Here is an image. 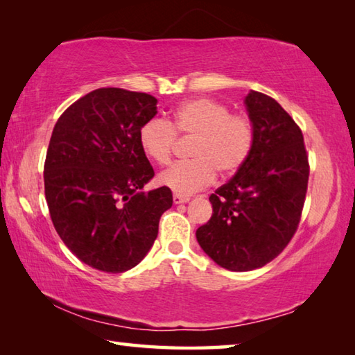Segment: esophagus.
Here are the masks:
<instances>
[{
    "label": "esophagus",
    "mask_w": 355,
    "mask_h": 355,
    "mask_svg": "<svg viewBox=\"0 0 355 355\" xmlns=\"http://www.w3.org/2000/svg\"><path fill=\"white\" fill-rule=\"evenodd\" d=\"M189 200L188 196H182V194H173V203L175 205H180V203H186Z\"/></svg>",
    "instance_id": "obj_1"
}]
</instances>
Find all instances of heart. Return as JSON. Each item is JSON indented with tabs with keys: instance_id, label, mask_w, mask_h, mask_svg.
Here are the masks:
<instances>
[{
	"instance_id": "b5f03b06",
	"label": "heart",
	"mask_w": 355,
	"mask_h": 355,
	"mask_svg": "<svg viewBox=\"0 0 355 355\" xmlns=\"http://www.w3.org/2000/svg\"><path fill=\"white\" fill-rule=\"evenodd\" d=\"M177 135L194 137L191 161L177 163L158 175L159 184L175 194L189 196L213 183L216 172L232 177L249 159L255 144V128L244 114H230L219 101L194 98L180 105L171 123L152 117L142 123L139 144L150 159L167 164L172 158Z\"/></svg>"
}]
</instances>
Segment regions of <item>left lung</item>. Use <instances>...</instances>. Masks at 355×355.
Masks as SVG:
<instances>
[{
	"label": "left lung",
	"mask_w": 355,
	"mask_h": 355,
	"mask_svg": "<svg viewBox=\"0 0 355 355\" xmlns=\"http://www.w3.org/2000/svg\"><path fill=\"white\" fill-rule=\"evenodd\" d=\"M255 144L235 177L209 196L213 216L197 228L203 252L228 271L272 261L297 230L309 184L302 131L274 98L252 91L244 100Z\"/></svg>",
	"instance_id": "left-lung-1"
}]
</instances>
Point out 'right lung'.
<instances>
[{
	"instance_id": "add662e5",
	"label": "right lung",
	"mask_w": 355,
	"mask_h": 355,
	"mask_svg": "<svg viewBox=\"0 0 355 355\" xmlns=\"http://www.w3.org/2000/svg\"><path fill=\"white\" fill-rule=\"evenodd\" d=\"M158 100L101 87L70 105L53 128L44 166L45 199L71 254L103 272L141 263L158 236L172 191L144 192L155 172L139 144Z\"/></svg>"
}]
</instances>
